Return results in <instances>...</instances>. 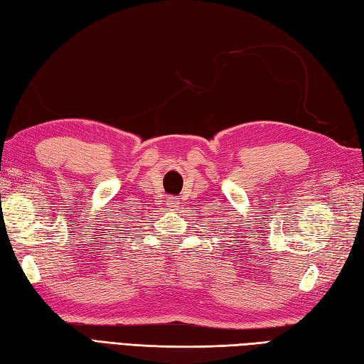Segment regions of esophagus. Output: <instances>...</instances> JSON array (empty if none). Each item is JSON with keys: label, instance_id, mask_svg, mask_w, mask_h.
<instances>
[{"label": "esophagus", "instance_id": "obj_1", "mask_svg": "<svg viewBox=\"0 0 364 364\" xmlns=\"http://www.w3.org/2000/svg\"><path fill=\"white\" fill-rule=\"evenodd\" d=\"M177 204H179V198H169L166 201L168 207H176Z\"/></svg>", "mask_w": 364, "mask_h": 364}]
</instances>
